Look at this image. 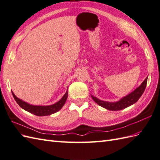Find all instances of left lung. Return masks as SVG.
Wrapping results in <instances>:
<instances>
[{
    "instance_id": "obj_1",
    "label": "left lung",
    "mask_w": 160,
    "mask_h": 160,
    "mask_svg": "<svg viewBox=\"0 0 160 160\" xmlns=\"http://www.w3.org/2000/svg\"><path fill=\"white\" fill-rule=\"evenodd\" d=\"M147 77L144 80L142 84L140 86L136 88L134 92L130 93V94L125 96L124 98L121 99L118 102H105V101L100 100L98 99L96 97H94L93 96H91L92 99L95 101V102L99 104L103 108H107L108 110L111 111H119L125 108L126 107H128L130 105L136 103L138 99L141 98L142 93L145 91V89L147 86Z\"/></svg>"
}]
</instances>
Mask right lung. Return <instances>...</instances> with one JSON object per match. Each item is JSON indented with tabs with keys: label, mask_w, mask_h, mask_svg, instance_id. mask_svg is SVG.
<instances>
[{
	"label": "right lung",
	"mask_w": 160,
	"mask_h": 160,
	"mask_svg": "<svg viewBox=\"0 0 160 160\" xmlns=\"http://www.w3.org/2000/svg\"><path fill=\"white\" fill-rule=\"evenodd\" d=\"M12 94L14 99L16 101V102L19 104V107L23 108V109L28 111L30 113H32L35 115L45 116L53 114L54 112H56L60 109H61L62 107H63L64 104H65L66 100L67 99L68 90L64 93V95L60 99V100H59L58 102L55 104L49 105V106H34V105H31L25 102L24 101L17 98L13 93V92Z\"/></svg>",
	"instance_id": "right-lung-1"
}]
</instances>
